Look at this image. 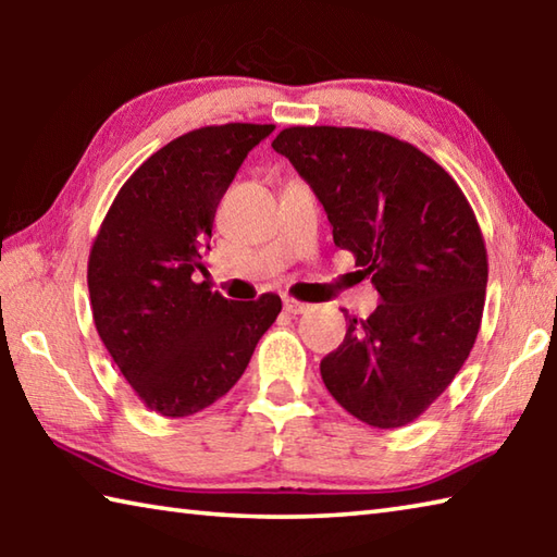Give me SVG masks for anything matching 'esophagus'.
<instances>
[{"mask_svg":"<svg viewBox=\"0 0 557 557\" xmlns=\"http://www.w3.org/2000/svg\"><path fill=\"white\" fill-rule=\"evenodd\" d=\"M282 305H285V312L287 314H305L307 309H309V305H305V301H297V299H292V297L282 299Z\"/></svg>","mask_w":557,"mask_h":557,"instance_id":"esophagus-1","label":"esophagus"}]
</instances>
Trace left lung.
<instances>
[{"instance_id":"obj_1","label":"left lung","mask_w":557,"mask_h":557,"mask_svg":"<svg viewBox=\"0 0 557 557\" xmlns=\"http://www.w3.org/2000/svg\"><path fill=\"white\" fill-rule=\"evenodd\" d=\"M312 186L334 243L379 289L369 319L346 314L319 371L366 425L420 418L465 366L482 324L488 262L467 196L435 159L375 129L287 127L272 143Z\"/></svg>"}]
</instances>
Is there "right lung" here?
<instances>
[{
	"label": "right lung",
	"mask_w": 557,
	"mask_h": 557,
	"mask_svg": "<svg viewBox=\"0 0 557 557\" xmlns=\"http://www.w3.org/2000/svg\"><path fill=\"white\" fill-rule=\"evenodd\" d=\"M275 125L201 127L159 149L120 188L88 260L96 329L149 410L186 418L228 393L282 301H233L196 282L215 209Z\"/></svg>",
	"instance_id": "right-lung-1"
}]
</instances>
